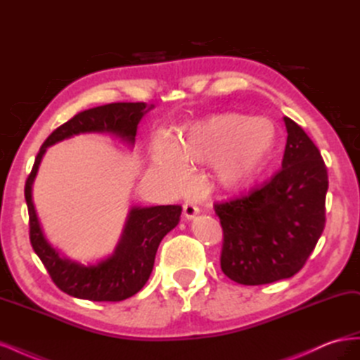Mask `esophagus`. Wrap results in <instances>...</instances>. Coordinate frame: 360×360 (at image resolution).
Returning <instances> with one entry per match:
<instances>
[{
  "label": "esophagus",
  "instance_id": "obj_1",
  "mask_svg": "<svg viewBox=\"0 0 360 360\" xmlns=\"http://www.w3.org/2000/svg\"><path fill=\"white\" fill-rule=\"evenodd\" d=\"M183 213L186 219H192V217H195L200 213V207L192 201H186L183 204Z\"/></svg>",
  "mask_w": 360,
  "mask_h": 360
}]
</instances>
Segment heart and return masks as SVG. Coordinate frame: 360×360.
Listing matches in <instances>:
<instances>
[{
	"mask_svg": "<svg viewBox=\"0 0 360 360\" xmlns=\"http://www.w3.org/2000/svg\"><path fill=\"white\" fill-rule=\"evenodd\" d=\"M275 139L276 129L269 118L225 114L193 124L172 146L159 141L151 162L156 176L172 189L186 186V165L212 160L216 179L237 186L263 165Z\"/></svg>",
	"mask_w": 360,
	"mask_h": 360,
	"instance_id": "obj_1",
	"label": "heart"
}]
</instances>
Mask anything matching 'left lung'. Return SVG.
<instances>
[{"label":"left lung","instance_id":"obj_1","mask_svg":"<svg viewBox=\"0 0 360 360\" xmlns=\"http://www.w3.org/2000/svg\"><path fill=\"white\" fill-rule=\"evenodd\" d=\"M284 122L282 168L248 193L214 202L224 231L221 269L237 284L294 276L324 230L328 168L304 130L288 117Z\"/></svg>","mask_w":360,"mask_h":360}]
</instances>
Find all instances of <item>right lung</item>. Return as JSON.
<instances>
[{"label": "right lung", "mask_w": 360, "mask_h": 360, "mask_svg": "<svg viewBox=\"0 0 360 360\" xmlns=\"http://www.w3.org/2000/svg\"><path fill=\"white\" fill-rule=\"evenodd\" d=\"M144 102H117L85 110L57 127L40 147L34 165L25 181V201L30 216V242L46 267L51 279L69 296L93 302H120L132 297L146 285L153 270L159 243L180 221V205L134 207L129 213L115 252L97 266H84L60 257L43 236L31 188L40 160L49 146L84 132L112 134L129 144L135 143L136 127L151 110Z\"/></svg>", "instance_id": "1"}]
</instances>
